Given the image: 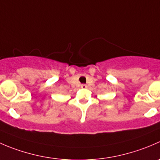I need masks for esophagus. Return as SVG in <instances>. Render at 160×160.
I'll return each instance as SVG.
<instances>
[{"instance_id":"1","label":"esophagus","mask_w":160,"mask_h":160,"mask_svg":"<svg viewBox=\"0 0 160 160\" xmlns=\"http://www.w3.org/2000/svg\"><path fill=\"white\" fill-rule=\"evenodd\" d=\"M81 88H83V89H85V88H88V86H87L86 84H81Z\"/></svg>"}]
</instances>
